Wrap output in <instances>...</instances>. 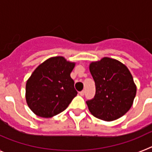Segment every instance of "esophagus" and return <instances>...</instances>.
<instances>
[{
  "mask_svg": "<svg viewBox=\"0 0 152 152\" xmlns=\"http://www.w3.org/2000/svg\"><path fill=\"white\" fill-rule=\"evenodd\" d=\"M84 94H85V91H80V92H79V94H80V96H84Z\"/></svg>",
  "mask_w": 152,
  "mask_h": 152,
  "instance_id": "esophagus-1",
  "label": "esophagus"
}]
</instances>
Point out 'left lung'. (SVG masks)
Here are the masks:
<instances>
[{
	"mask_svg": "<svg viewBox=\"0 0 152 152\" xmlns=\"http://www.w3.org/2000/svg\"><path fill=\"white\" fill-rule=\"evenodd\" d=\"M96 92L86 101L93 116L105 121L123 116L131 108L136 94V86L126 65L110 58L90 64Z\"/></svg>",
	"mask_w": 152,
	"mask_h": 152,
	"instance_id": "8db88e82",
	"label": "left lung"
}]
</instances>
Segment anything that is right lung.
Here are the masks:
<instances>
[{
	"label": "right lung",
	"mask_w": 152,
	"mask_h": 152,
	"mask_svg": "<svg viewBox=\"0 0 152 152\" xmlns=\"http://www.w3.org/2000/svg\"><path fill=\"white\" fill-rule=\"evenodd\" d=\"M74 67L75 63L58 56L36 68L26 85V103L35 114L52 117L68 107L77 94L70 76Z\"/></svg>",
	"instance_id": "right-lung-1"
}]
</instances>
